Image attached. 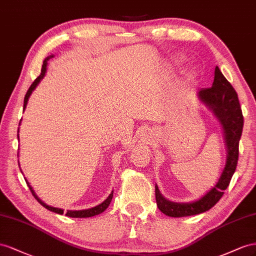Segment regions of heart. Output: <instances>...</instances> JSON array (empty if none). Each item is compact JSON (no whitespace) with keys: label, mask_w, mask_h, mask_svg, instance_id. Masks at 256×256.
Wrapping results in <instances>:
<instances>
[{"label":"heart","mask_w":256,"mask_h":256,"mask_svg":"<svg viewBox=\"0 0 256 256\" xmlns=\"http://www.w3.org/2000/svg\"><path fill=\"white\" fill-rule=\"evenodd\" d=\"M191 78H192V75H191Z\"/></svg>","instance_id":"1"}]
</instances>
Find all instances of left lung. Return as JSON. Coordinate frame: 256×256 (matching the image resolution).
Segmentation results:
<instances>
[{"mask_svg":"<svg viewBox=\"0 0 256 256\" xmlns=\"http://www.w3.org/2000/svg\"><path fill=\"white\" fill-rule=\"evenodd\" d=\"M197 96L214 114L218 122L222 124L228 147V160L218 184L202 198L195 202H174L167 200L160 193L158 186H156V198L158 209L164 214L172 218L200 214L212 208L221 200L224 190L230 186L238 163L239 140L242 134L244 116L235 89L218 66L214 70L212 86L200 90Z\"/></svg>","mask_w":256,"mask_h":256,"instance_id":"left-lung-1","label":"left lung"}]
</instances>
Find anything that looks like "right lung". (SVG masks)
Segmentation results:
<instances>
[{
  "instance_id": "right-lung-1",
  "label": "right lung",
  "mask_w": 256,
  "mask_h": 256,
  "mask_svg": "<svg viewBox=\"0 0 256 256\" xmlns=\"http://www.w3.org/2000/svg\"><path fill=\"white\" fill-rule=\"evenodd\" d=\"M50 58H52V56H48V58H46L45 59V61H44V63H42V72H40V75L36 78L35 80H34V82L31 84V86L28 88V92H26V96H24V110L26 109V104H28V98H30V96L32 94V92L34 91V89L36 88V86H38V84H40V80L44 78V76H45V74H46V70H47V64H48V60L50 59ZM18 137H19V135H18ZM28 184V188H30V190H31V192H32V194H33V196L35 197V200H38L42 206H44L45 207L46 209H48V210H50V211H52V212H56V214H64V210L63 209H59V208H54V207H51V206H48V205H46L45 202H42L38 196H36V194H35V192H34V190L32 188V186L28 184V182H26ZM112 196H114V192H112L110 193V195H109L107 198L102 202V204H100L98 206H96V207H93V208H90V209H84V210H68L66 214H65V216H70V218H90V216H98V214H102L103 212V211H105L107 208H108V206H109V204H110V202H112Z\"/></svg>"
}]
</instances>
